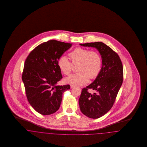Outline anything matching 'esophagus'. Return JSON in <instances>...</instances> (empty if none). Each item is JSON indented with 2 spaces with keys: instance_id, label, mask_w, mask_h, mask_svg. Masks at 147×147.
I'll list each match as a JSON object with an SVG mask.
<instances>
[{
  "instance_id": "34e87169",
  "label": "esophagus",
  "mask_w": 147,
  "mask_h": 147,
  "mask_svg": "<svg viewBox=\"0 0 147 147\" xmlns=\"http://www.w3.org/2000/svg\"><path fill=\"white\" fill-rule=\"evenodd\" d=\"M76 86L74 85H73V84H71L70 85V88H73L74 87H75Z\"/></svg>"
}]
</instances>
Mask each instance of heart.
Wrapping results in <instances>:
<instances>
[{"mask_svg":"<svg viewBox=\"0 0 147 147\" xmlns=\"http://www.w3.org/2000/svg\"><path fill=\"white\" fill-rule=\"evenodd\" d=\"M71 62L65 56H61L57 62L61 71L65 76L70 75L74 65H78L79 71L65 79L69 84L83 85L88 83L89 78L95 79L101 72L102 59L98 52L78 47L69 54Z\"/></svg>","mask_w":147,"mask_h":147,"instance_id":"heart-1","label":"heart"}]
</instances>
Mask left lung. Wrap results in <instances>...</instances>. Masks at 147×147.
<instances>
[{
    "label": "left lung",
    "instance_id": "8db88e82",
    "mask_svg": "<svg viewBox=\"0 0 147 147\" xmlns=\"http://www.w3.org/2000/svg\"><path fill=\"white\" fill-rule=\"evenodd\" d=\"M85 47H95L101 55L102 67L100 73L89 85L82 89L79 100L80 109L87 117L98 119L111 108L122 85L123 69L118 54L101 42L80 44ZM95 90L89 93V89Z\"/></svg>",
    "mask_w": 147,
    "mask_h": 147
}]
</instances>
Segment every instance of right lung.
Here are the masks:
<instances>
[{
	"label": "right lung",
	"mask_w": 147,
	"mask_h": 147,
	"mask_svg": "<svg viewBox=\"0 0 147 147\" xmlns=\"http://www.w3.org/2000/svg\"><path fill=\"white\" fill-rule=\"evenodd\" d=\"M71 43L49 40L33 49L27 57L22 74L28 102L43 115L56 112L62 102L63 92L69 85H57L62 79L57 62Z\"/></svg>",
	"instance_id": "add662e5"
}]
</instances>
